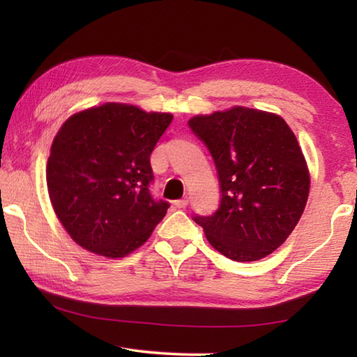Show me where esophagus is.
Listing matches in <instances>:
<instances>
[{"label": "esophagus", "mask_w": 357, "mask_h": 357, "mask_svg": "<svg viewBox=\"0 0 357 357\" xmlns=\"http://www.w3.org/2000/svg\"><path fill=\"white\" fill-rule=\"evenodd\" d=\"M187 204H189V198H181V200H176L174 202V208H178V209H184Z\"/></svg>", "instance_id": "obj_1"}]
</instances>
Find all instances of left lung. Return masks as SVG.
<instances>
[{
  "mask_svg": "<svg viewBox=\"0 0 357 357\" xmlns=\"http://www.w3.org/2000/svg\"><path fill=\"white\" fill-rule=\"evenodd\" d=\"M220 184L214 214L195 215L209 244L234 261H257L285 243L309 198L304 154L280 116L233 107L192 118Z\"/></svg>",
  "mask_w": 357,
  "mask_h": 357,
  "instance_id": "obj_1",
  "label": "left lung"
}]
</instances>
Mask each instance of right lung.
Segmentation results:
<instances>
[{"instance_id": "add662e5", "label": "right lung", "mask_w": 357, "mask_h": 357, "mask_svg": "<svg viewBox=\"0 0 357 357\" xmlns=\"http://www.w3.org/2000/svg\"><path fill=\"white\" fill-rule=\"evenodd\" d=\"M173 116L134 105L104 104L72 114L47 162L48 195L78 245L108 258L134 252L170 203L149 192V157Z\"/></svg>"}]
</instances>
